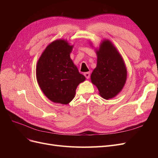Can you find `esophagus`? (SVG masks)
Returning <instances> with one entry per match:
<instances>
[{"label":"esophagus","instance_id":"obj_1","mask_svg":"<svg viewBox=\"0 0 158 158\" xmlns=\"http://www.w3.org/2000/svg\"><path fill=\"white\" fill-rule=\"evenodd\" d=\"M84 75L85 76V77L87 79L89 78V77H90V73H89V72H87V73H84Z\"/></svg>","mask_w":158,"mask_h":158}]
</instances>
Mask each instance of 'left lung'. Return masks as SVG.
I'll return each instance as SVG.
<instances>
[{"label":"left lung","mask_w":158,"mask_h":158,"mask_svg":"<svg viewBox=\"0 0 158 158\" xmlns=\"http://www.w3.org/2000/svg\"><path fill=\"white\" fill-rule=\"evenodd\" d=\"M97 66L91 74L101 96L111 99L121 92L125 84L127 71L121 55L112 43L104 40L96 50Z\"/></svg>","instance_id":"obj_1"}]
</instances>
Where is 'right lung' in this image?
Wrapping results in <instances>:
<instances>
[{"instance_id": "obj_1", "label": "right lung", "mask_w": 158, "mask_h": 158, "mask_svg": "<svg viewBox=\"0 0 158 158\" xmlns=\"http://www.w3.org/2000/svg\"><path fill=\"white\" fill-rule=\"evenodd\" d=\"M73 46L64 40L52 41L43 52L36 66L38 84L51 102L68 104L80 83L85 80L70 59Z\"/></svg>"}]
</instances>
